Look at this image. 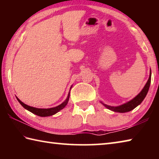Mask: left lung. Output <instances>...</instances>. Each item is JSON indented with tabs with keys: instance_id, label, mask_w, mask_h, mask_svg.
I'll return each mask as SVG.
<instances>
[{
	"instance_id": "1",
	"label": "left lung",
	"mask_w": 159,
	"mask_h": 159,
	"mask_svg": "<svg viewBox=\"0 0 159 159\" xmlns=\"http://www.w3.org/2000/svg\"><path fill=\"white\" fill-rule=\"evenodd\" d=\"M151 76H152V71H151L150 69V73H149V79H148L147 82L146 84H145L144 87L143 88V89L141 90V92L139 93L138 95L134 97L133 99H132L131 100L128 101L126 103H124L121 104V105L119 106H109L107 105V104H104L102 102H100L101 103L103 104V105L111 111H113L114 112H118V113H125V112H128L134 109L135 107H138L142 103V102L144 100V99L146 97L147 94L149 91V86H150V83H151Z\"/></svg>"
}]
</instances>
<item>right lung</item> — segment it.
I'll use <instances>...</instances> for the list:
<instances>
[{"label":"right lung","instance_id":"obj_1","mask_svg":"<svg viewBox=\"0 0 159 159\" xmlns=\"http://www.w3.org/2000/svg\"><path fill=\"white\" fill-rule=\"evenodd\" d=\"M71 88H72V85L71 86V88H70V90H71ZM70 90H69L68 96H67L66 99L62 102V103L57 107H52V108H49V109H39V108H36V107L28 106L27 104L23 103L22 102L20 101V99H18L17 97H16V98H17V99L18 100V102H20L21 105L24 108L26 109V110H28V111H29L31 113H33V114H36L37 116H39L45 117V116H52L54 114H57V112H59L60 110L64 109V107H66V105L69 102V96H70Z\"/></svg>","mask_w":159,"mask_h":159}]
</instances>
